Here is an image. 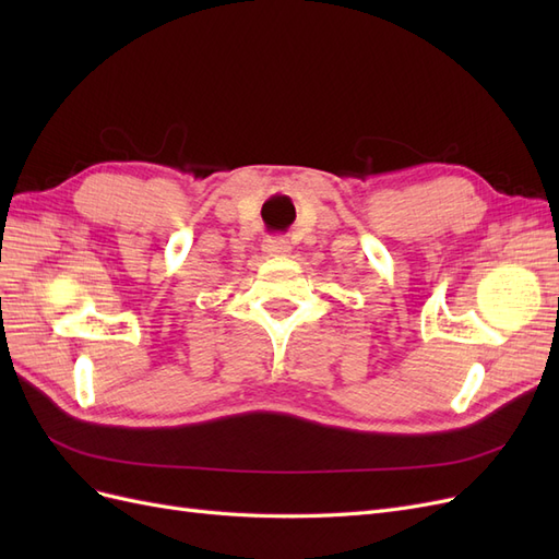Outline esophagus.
Masks as SVG:
<instances>
[{
  "label": "esophagus",
  "instance_id": "esophagus-1",
  "mask_svg": "<svg viewBox=\"0 0 559 559\" xmlns=\"http://www.w3.org/2000/svg\"><path fill=\"white\" fill-rule=\"evenodd\" d=\"M263 251L267 253V257H284V253H289L292 251V242L289 240H284V238H267L265 242H263Z\"/></svg>",
  "mask_w": 559,
  "mask_h": 559
}]
</instances>
